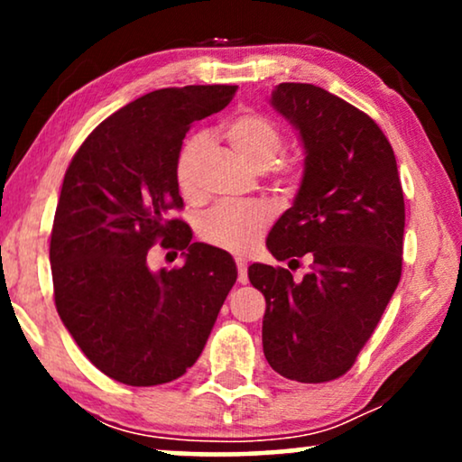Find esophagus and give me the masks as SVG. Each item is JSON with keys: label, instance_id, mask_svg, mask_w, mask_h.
I'll return each instance as SVG.
<instances>
[{"label": "esophagus", "instance_id": "1", "mask_svg": "<svg viewBox=\"0 0 462 462\" xmlns=\"http://www.w3.org/2000/svg\"><path fill=\"white\" fill-rule=\"evenodd\" d=\"M236 264H237V280H239V283H248V263H245V258L237 256L236 258Z\"/></svg>", "mask_w": 462, "mask_h": 462}]
</instances>
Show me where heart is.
I'll return each instance as SVG.
<instances>
[{
  "instance_id": "b5f03b06",
  "label": "heart",
  "mask_w": 462,
  "mask_h": 462,
  "mask_svg": "<svg viewBox=\"0 0 462 462\" xmlns=\"http://www.w3.org/2000/svg\"><path fill=\"white\" fill-rule=\"evenodd\" d=\"M223 134L236 153L254 170L273 168L288 174L292 163L275 162L283 149V134L273 119L261 113H239L225 124ZM210 147L206 134L189 136L176 155L174 176L180 193L193 198L199 189V166ZM271 214L261 204H218L204 214L199 236L217 248L245 254L261 242L267 231Z\"/></svg>"
}]
</instances>
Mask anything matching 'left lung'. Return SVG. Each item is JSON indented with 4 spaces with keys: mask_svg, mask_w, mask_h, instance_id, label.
I'll return each instance as SVG.
<instances>
[{
    "mask_svg": "<svg viewBox=\"0 0 462 462\" xmlns=\"http://www.w3.org/2000/svg\"><path fill=\"white\" fill-rule=\"evenodd\" d=\"M271 106L299 132L305 168L267 248L313 264L300 282L282 267H248L267 302L263 351L290 381L326 383L351 368L400 283L403 191L393 149L364 111L313 84L275 86Z\"/></svg>",
    "mask_w": 462,
    "mask_h": 462,
    "instance_id": "left-lung-1",
    "label": "left lung"
}]
</instances>
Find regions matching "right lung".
Masks as SVG:
<instances>
[{"instance_id":"add662e5","label":"right lung","mask_w":462,"mask_h":462,"mask_svg":"<svg viewBox=\"0 0 462 462\" xmlns=\"http://www.w3.org/2000/svg\"><path fill=\"white\" fill-rule=\"evenodd\" d=\"M237 86L163 88L106 117L69 163L50 264L62 324L113 381L163 384L198 362L237 280L231 254L191 242L176 155L193 122L225 109ZM183 252L179 270L151 272L150 245Z\"/></svg>"}]
</instances>
